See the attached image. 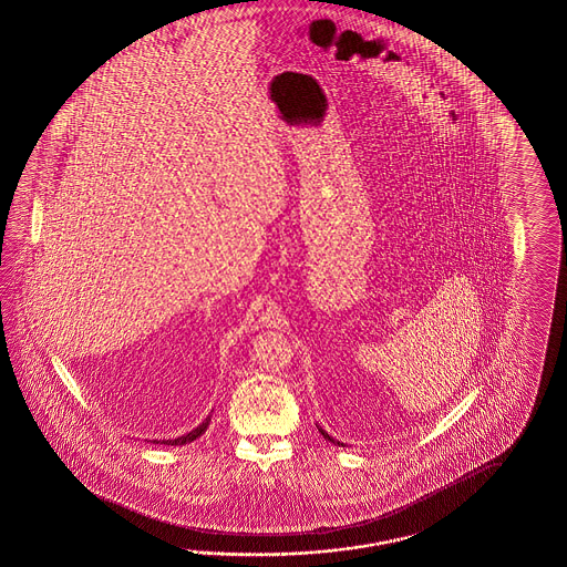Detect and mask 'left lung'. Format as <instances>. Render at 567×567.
<instances>
[{
	"label": "left lung",
	"instance_id": "1",
	"mask_svg": "<svg viewBox=\"0 0 567 567\" xmlns=\"http://www.w3.org/2000/svg\"><path fill=\"white\" fill-rule=\"evenodd\" d=\"M318 432H320V434L324 435V440H328V442H332V444H337V446H344V444H340V442H337V440H332V437H330V435H328V432H324V430H322V427H320V425H318Z\"/></svg>",
	"mask_w": 567,
	"mask_h": 567
}]
</instances>
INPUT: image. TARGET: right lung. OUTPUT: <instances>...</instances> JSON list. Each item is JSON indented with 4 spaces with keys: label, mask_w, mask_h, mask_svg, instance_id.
<instances>
[{
    "label": "right lung",
    "mask_w": 567,
    "mask_h": 567,
    "mask_svg": "<svg viewBox=\"0 0 567 567\" xmlns=\"http://www.w3.org/2000/svg\"><path fill=\"white\" fill-rule=\"evenodd\" d=\"M208 423H210V415H208L205 422L200 423L198 427H194L193 432L181 435V437H174V440H159V442L154 440V444H164V446H184V444H190L196 437H200V435L205 434Z\"/></svg>",
    "instance_id": "1"
}]
</instances>
